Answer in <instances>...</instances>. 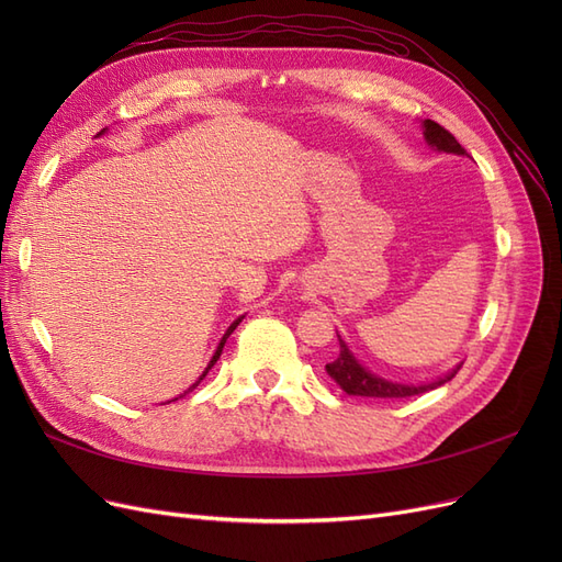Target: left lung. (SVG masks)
I'll list each match as a JSON object with an SVG mask.
<instances>
[{
    "label": "left lung",
    "mask_w": 562,
    "mask_h": 562,
    "mask_svg": "<svg viewBox=\"0 0 562 562\" xmlns=\"http://www.w3.org/2000/svg\"><path fill=\"white\" fill-rule=\"evenodd\" d=\"M422 133L424 140H427L429 147H434L436 151H446V155H459L464 157L467 151L464 147L454 140V135L448 133L443 126L431 122V119H424L422 122ZM339 339V356L326 366L328 375L342 386L349 396H372V398H405V396H417L424 394V391H431L440 384H446L448 380H452L457 375V370L462 368L459 363L457 368H452L450 372H446L443 378H436L429 382H391L384 380L375 372L368 370L356 356L351 353V349L347 347V342L342 339V335H337Z\"/></svg>",
    "instance_id": "1"
}]
</instances>
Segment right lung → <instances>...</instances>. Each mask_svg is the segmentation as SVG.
<instances>
[{"label": "right lung", "instance_id": "obj_1", "mask_svg": "<svg viewBox=\"0 0 562 562\" xmlns=\"http://www.w3.org/2000/svg\"><path fill=\"white\" fill-rule=\"evenodd\" d=\"M105 131H108V128H103V131H100L98 135H103ZM241 318H244V316H239V318H236V321H232V326H229V328L225 330V335H223V337H220V342H217V347H215V351H213V356H211V361H209L206 370H203V372H201V375H199V380H196V382H194V384H192L190 389H187V391H184V394H190V391H192V389H196V386H199V382H201L203 378H206V375H209V370H211V368L215 366V361L220 359V353H223V347H225V342H227V337H229V335L234 333V328H236V326H239V323H241ZM184 394H180V398H182ZM173 401H178V398H173ZM168 403H171V401H168Z\"/></svg>", "mask_w": 562, "mask_h": 562}]
</instances>
